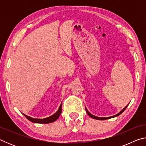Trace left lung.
I'll return each instance as SVG.
<instances>
[{"label": "left lung", "mask_w": 146, "mask_h": 146, "mask_svg": "<svg viewBox=\"0 0 146 146\" xmlns=\"http://www.w3.org/2000/svg\"><path fill=\"white\" fill-rule=\"evenodd\" d=\"M127 106H128V105H127L126 106H125V107L124 108H123V110H122V111H120V113H118V114L115 115H114V116H112V117H104V118H103V117H95V116H94V115H93L92 114H91V113L88 111L87 109H86V112H87V113L88 114V115L90 116V117L94 118V119H97V120H107V119H110V118H114V117H118V115H120V114H122V113L123 111H124V110H125V109H126V108L127 107Z\"/></svg>", "instance_id": "obj_1"}]
</instances>
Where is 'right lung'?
Returning a JSON list of instances; mask_svg holds the SVG:
<instances>
[{
    "label": "right lung",
    "instance_id": "1",
    "mask_svg": "<svg viewBox=\"0 0 146 146\" xmlns=\"http://www.w3.org/2000/svg\"><path fill=\"white\" fill-rule=\"evenodd\" d=\"M61 112H62V104H60V107H59L58 111L55 113H54L53 115L50 116V117H49L48 118H43V119L42 118H31V117H28V116H27L24 114H23V115L25 116V117L28 118L29 121H31V122L38 123H49L55 122L56 119H58V117H60V115L61 114Z\"/></svg>",
    "mask_w": 146,
    "mask_h": 146
}]
</instances>
